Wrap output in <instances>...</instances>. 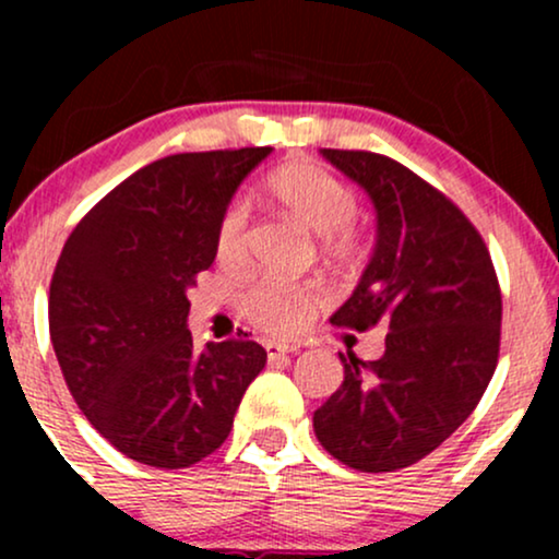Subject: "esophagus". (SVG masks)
Segmentation results:
<instances>
[{
    "label": "esophagus",
    "instance_id": "obj_1",
    "mask_svg": "<svg viewBox=\"0 0 559 559\" xmlns=\"http://www.w3.org/2000/svg\"><path fill=\"white\" fill-rule=\"evenodd\" d=\"M265 352H267V360L271 362H281V360H286L288 355H292V346H286V344H275V342H267L265 344Z\"/></svg>",
    "mask_w": 559,
    "mask_h": 559
}]
</instances>
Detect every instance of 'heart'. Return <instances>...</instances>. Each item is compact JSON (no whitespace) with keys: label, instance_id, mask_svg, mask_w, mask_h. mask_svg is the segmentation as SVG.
I'll return each mask as SVG.
<instances>
[{"label":"heart","instance_id":"1","mask_svg":"<svg viewBox=\"0 0 559 559\" xmlns=\"http://www.w3.org/2000/svg\"><path fill=\"white\" fill-rule=\"evenodd\" d=\"M267 191L301 226L320 234L331 260L349 262L362 252L365 230L357 221V191L316 163L284 165L267 178ZM249 204L230 199L217 215V260L236 262L247 252ZM325 294L316 281L260 278L243 292L241 312L249 323L273 336H292L323 305Z\"/></svg>","mask_w":559,"mask_h":559}]
</instances>
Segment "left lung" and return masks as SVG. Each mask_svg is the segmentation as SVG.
I'll return each instance as SVG.
<instances>
[{
    "instance_id": "8db88e82",
    "label": "left lung",
    "mask_w": 559,
    "mask_h": 559,
    "mask_svg": "<svg viewBox=\"0 0 559 559\" xmlns=\"http://www.w3.org/2000/svg\"><path fill=\"white\" fill-rule=\"evenodd\" d=\"M368 191L378 243L331 323L386 325V352H346L344 381L316 409L318 441L362 473L415 465L463 426L489 386L502 338V292L484 236L418 173L386 155L323 150Z\"/></svg>"
}]
</instances>
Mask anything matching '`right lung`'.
I'll return each instance as SVG.
<instances>
[{
  "label": "right lung",
  "instance_id": "obj_1",
  "mask_svg": "<svg viewBox=\"0 0 559 559\" xmlns=\"http://www.w3.org/2000/svg\"><path fill=\"white\" fill-rule=\"evenodd\" d=\"M271 146L183 152L128 176L81 217L49 284V336L86 420L136 463L178 471L234 428L267 352L247 333L197 352L186 329L217 215Z\"/></svg>",
  "mask_w": 559,
  "mask_h": 559
}]
</instances>
